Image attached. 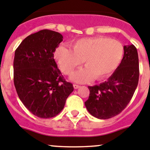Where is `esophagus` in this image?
Segmentation results:
<instances>
[{
	"label": "esophagus",
	"instance_id": "34e87169",
	"mask_svg": "<svg viewBox=\"0 0 150 150\" xmlns=\"http://www.w3.org/2000/svg\"><path fill=\"white\" fill-rule=\"evenodd\" d=\"M73 87H74V88H75V89H77V88H80V86L79 85H77V84H74Z\"/></svg>",
	"mask_w": 150,
	"mask_h": 150
}]
</instances>
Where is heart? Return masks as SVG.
<instances>
[{
	"label": "heart",
	"instance_id": "obj_1",
	"mask_svg": "<svg viewBox=\"0 0 150 150\" xmlns=\"http://www.w3.org/2000/svg\"><path fill=\"white\" fill-rule=\"evenodd\" d=\"M72 50L60 46L55 51L54 57L65 75H70L83 61L86 67L71 76L72 81L78 83L94 78L95 80L107 78L118 67L124 56L121 42L104 36L81 39L72 45Z\"/></svg>",
	"mask_w": 150,
	"mask_h": 150
}]
</instances>
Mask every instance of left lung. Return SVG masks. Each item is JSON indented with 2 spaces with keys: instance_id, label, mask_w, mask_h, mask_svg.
<instances>
[{
  "instance_id": "1",
  "label": "left lung",
  "mask_w": 150,
  "mask_h": 150,
  "mask_svg": "<svg viewBox=\"0 0 150 150\" xmlns=\"http://www.w3.org/2000/svg\"><path fill=\"white\" fill-rule=\"evenodd\" d=\"M139 56L133 45L124 46L121 63L107 81L88 86L90 94L85 105L90 114L108 120L120 114L126 108L138 86Z\"/></svg>"
}]
</instances>
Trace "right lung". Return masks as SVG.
I'll use <instances>...</instances> for the list:
<instances>
[{"instance_id":"1","label":"right lung","mask_w":150,"mask_h":150,"mask_svg":"<svg viewBox=\"0 0 150 150\" xmlns=\"http://www.w3.org/2000/svg\"><path fill=\"white\" fill-rule=\"evenodd\" d=\"M62 41L60 33L45 29L27 36L14 53L16 91L26 108L40 118L58 115L74 90L54 59L53 53Z\"/></svg>"}]
</instances>
